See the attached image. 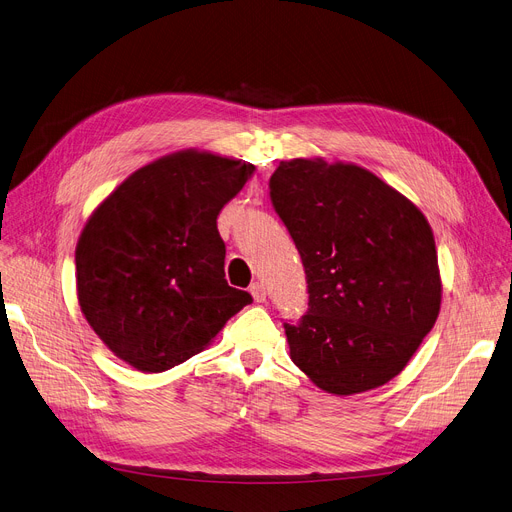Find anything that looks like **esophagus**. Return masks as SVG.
Masks as SVG:
<instances>
[{
	"label": "esophagus",
	"instance_id": "1",
	"mask_svg": "<svg viewBox=\"0 0 512 512\" xmlns=\"http://www.w3.org/2000/svg\"><path fill=\"white\" fill-rule=\"evenodd\" d=\"M250 294L256 302H264L266 300V287L262 283H252L250 287Z\"/></svg>",
	"mask_w": 512,
	"mask_h": 512
}]
</instances>
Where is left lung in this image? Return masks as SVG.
Listing matches in <instances>:
<instances>
[{
    "instance_id": "left-lung-1",
    "label": "left lung",
    "mask_w": 512,
    "mask_h": 512,
    "mask_svg": "<svg viewBox=\"0 0 512 512\" xmlns=\"http://www.w3.org/2000/svg\"><path fill=\"white\" fill-rule=\"evenodd\" d=\"M271 200L302 256L310 294L302 321L285 323L291 360L333 396L392 381L442 306L425 214L371 170L325 158L283 160Z\"/></svg>"
}]
</instances>
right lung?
<instances>
[{"label": "right lung", "instance_id": "add662e5", "mask_svg": "<svg viewBox=\"0 0 512 512\" xmlns=\"http://www.w3.org/2000/svg\"><path fill=\"white\" fill-rule=\"evenodd\" d=\"M256 166L202 150L137 168L81 231L77 298L108 350L141 373H162L202 352L248 291L225 279L216 216Z\"/></svg>", "mask_w": 512, "mask_h": 512}]
</instances>
